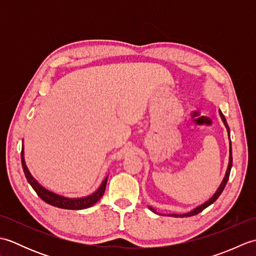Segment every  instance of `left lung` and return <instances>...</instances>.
Instances as JSON below:
<instances>
[{"instance_id":"8db88e82","label":"left lung","mask_w":256,"mask_h":256,"mask_svg":"<svg viewBox=\"0 0 256 256\" xmlns=\"http://www.w3.org/2000/svg\"><path fill=\"white\" fill-rule=\"evenodd\" d=\"M219 114H220V116H221L222 122H224V126H226V128L228 135H229V140H230V128H229V125H228V123H226V120L224 116V114H222V112H221L220 110H219ZM229 153H230V154H229V164H228V168H226V172L224 178V180H222V182L220 184L219 188L216 189V192L214 194V196H212V197H211L209 200H206V202H204L202 204H200V206H196L194 209H192V211H189V212H186V214H167V216H176V218H184V216H194V214H198L199 212H201L202 210H204V209L206 208V206H209L210 204H214V201L219 198V196L221 194V192H224V187H226V184L228 180H229V176H230V172H231V167H232V148H231V140H230V150H229ZM148 208H150V211H153V212H155V214H157L156 210H155L154 208H152V206H148Z\"/></svg>"}]
</instances>
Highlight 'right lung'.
<instances>
[{
	"label": "right lung",
	"mask_w": 256,
	"mask_h": 256,
	"mask_svg": "<svg viewBox=\"0 0 256 256\" xmlns=\"http://www.w3.org/2000/svg\"><path fill=\"white\" fill-rule=\"evenodd\" d=\"M20 158H22V166H23V170H24L27 182H30V184L32 187V189L35 190L36 194H38V197L44 200L45 202L50 204L54 206H57V208L69 209V210L86 209V208H89V206H94L96 202H98V201L101 199L103 194H104V192H106L108 176L104 179H103V182H101L100 187L98 188L94 194H91L89 196H86V197H80V198L64 197V196H62V194H56L54 192H50V190L46 189L44 186H42V184L38 182L34 177H32V175L30 172L28 168H27L26 162H25L24 145L22 146Z\"/></svg>",
	"instance_id": "right-lung-1"
}]
</instances>
